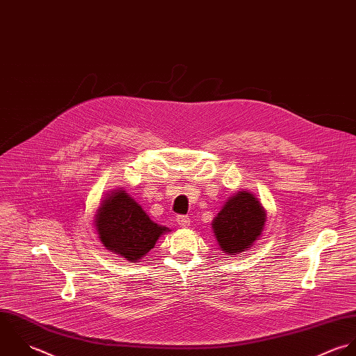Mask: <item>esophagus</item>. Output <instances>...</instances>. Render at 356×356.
<instances>
[{"label": "esophagus", "instance_id": "esophagus-1", "mask_svg": "<svg viewBox=\"0 0 356 356\" xmlns=\"http://www.w3.org/2000/svg\"><path fill=\"white\" fill-rule=\"evenodd\" d=\"M177 222L179 224V227L182 228H188L191 224V218L188 216H178L177 217Z\"/></svg>", "mask_w": 356, "mask_h": 356}]
</instances>
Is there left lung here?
<instances>
[{
    "label": "left lung",
    "instance_id": "left-lung-1",
    "mask_svg": "<svg viewBox=\"0 0 356 356\" xmlns=\"http://www.w3.org/2000/svg\"><path fill=\"white\" fill-rule=\"evenodd\" d=\"M265 218L264 207L254 195L238 192L232 196L213 221L221 250L236 254L250 248L261 235Z\"/></svg>",
    "mask_w": 356,
    "mask_h": 356
}]
</instances>
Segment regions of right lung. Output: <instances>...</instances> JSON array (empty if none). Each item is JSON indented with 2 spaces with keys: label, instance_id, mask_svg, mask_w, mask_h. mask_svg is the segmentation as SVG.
<instances>
[{
  "label": "right lung",
  "instance_id": "obj_1",
  "mask_svg": "<svg viewBox=\"0 0 356 356\" xmlns=\"http://www.w3.org/2000/svg\"><path fill=\"white\" fill-rule=\"evenodd\" d=\"M101 241L128 261L147 254L168 228L153 222L124 191H118L99 207L95 218Z\"/></svg>",
  "mask_w": 356,
  "mask_h": 356
}]
</instances>
